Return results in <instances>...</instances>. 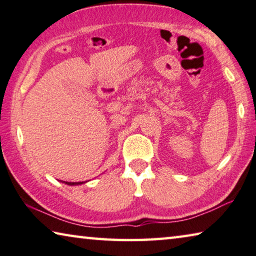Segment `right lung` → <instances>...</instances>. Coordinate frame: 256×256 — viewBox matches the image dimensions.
<instances>
[{
	"mask_svg": "<svg viewBox=\"0 0 256 256\" xmlns=\"http://www.w3.org/2000/svg\"><path fill=\"white\" fill-rule=\"evenodd\" d=\"M62 182V180H61ZM64 182L66 185H70V186H76V185H82V184H84V182Z\"/></svg>",
	"mask_w": 256,
	"mask_h": 256,
	"instance_id": "1",
	"label": "right lung"
}]
</instances>
